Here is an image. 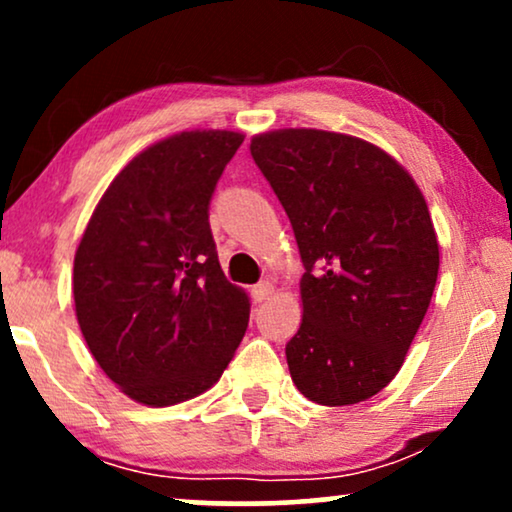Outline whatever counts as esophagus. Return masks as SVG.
<instances>
[{"label": "esophagus", "mask_w": 512, "mask_h": 512, "mask_svg": "<svg viewBox=\"0 0 512 512\" xmlns=\"http://www.w3.org/2000/svg\"><path fill=\"white\" fill-rule=\"evenodd\" d=\"M272 291H275V289H272L270 282H258L254 289H251V296H254L256 303H263L265 298L272 296Z\"/></svg>", "instance_id": "esophagus-1"}]
</instances>
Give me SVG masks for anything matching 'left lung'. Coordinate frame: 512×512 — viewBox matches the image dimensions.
Masks as SVG:
<instances>
[{"mask_svg": "<svg viewBox=\"0 0 512 512\" xmlns=\"http://www.w3.org/2000/svg\"><path fill=\"white\" fill-rule=\"evenodd\" d=\"M249 149L305 265L303 324L286 342L293 384L321 405L366 401L401 370L436 289L424 195L389 153L340 132L275 130Z\"/></svg>", "mask_w": 512, "mask_h": 512, "instance_id": "8db88e82", "label": "left lung"}]
</instances>
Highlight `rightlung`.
Segmentation results:
<instances>
[{
	"label": "right lung",
	"instance_id": "right-lung-1",
	"mask_svg": "<svg viewBox=\"0 0 512 512\" xmlns=\"http://www.w3.org/2000/svg\"><path fill=\"white\" fill-rule=\"evenodd\" d=\"M244 135L181 132L111 181L74 258V303L95 361L125 394L163 408L219 380L249 324L223 275L209 202Z\"/></svg>",
	"mask_w": 512,
	"mask_h": 512
}]
</instances>
